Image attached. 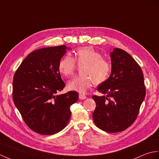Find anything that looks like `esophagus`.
<instances>
[{
	"mask_svg": "<svg viewBox=\"0 0 159 159\" xmlns=\"http://www.w3.org/2000/svg\"><path fill=\"white\" fill-rule=\"evenodd\" d=\"M79 98H80V99H84L87 98V97H86V95H83V94L80 93V94H79Z\"/></svg>",
	"mask_w": 159,
	"mask_h": 159,
	"instance_id": "1",
	"label": "esophagus"
}]
</instances>
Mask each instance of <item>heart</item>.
I'll list each match as a JSON object with an SVG mask.
<instances>
[{
	"label": "heart",
	"mask_w": 159,
	"mask_h": 159,
	"mask_svg": "<svg viewBox=\"0 0 159 159\" xmlns=\"http://www.w3.org/2000/svg\"><path fill=\"white\" fill-rule=\"evenodd\" d=\"M102 54L89 47H81L74 53V58L66 55L59 61L58 70L63 76H71L79 66L82 75L74 77L68 82L70 90L84 93L93 83L102 84L108 79L111 73L110 63L102 57Z\"/></svg>",
	"instance_id": "obj_1"
}]
</instances>
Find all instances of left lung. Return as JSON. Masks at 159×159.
<instances>
[{"label":"left lung","mask_w":159,"mask_h":159,"mask_svg":"<svg viewBox=\"0 0 159 159\" xmlns=\"http://www.w3.org/2000/svg\"><path fill=\"white\" fill-rule=\"evenodd\" d=\"M110 57L111 75L97 89L104 95L92 97L96 103L93 119L100 129L117 133L134 123L146 96V87L142 69L129 54L114 48Z\"/></svg>","instance_id":"left-lung-1"}]
</instances>
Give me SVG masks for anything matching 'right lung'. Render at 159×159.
Instances as JSON below:
<instances>
[{
    "instance_id": "add662e5",
    "label": "right lung",
    "mask_w": 159,
    "mask_h": 159,
    "mask_svg": "<svg viewBox=\"0 0 159 159\" xmlns=\"http://www.w3.org/2000/svg\"><path fill=\"white\" fill-rule=\"evenodd\" d=\"M68 48L50 47L30 53L17 68L13 80V99L25 123L38 134L61 131L71 116L70 106L79 99L72 91L56 95L65 87L59 61Z\"/></svg>"
}]
</instances>
